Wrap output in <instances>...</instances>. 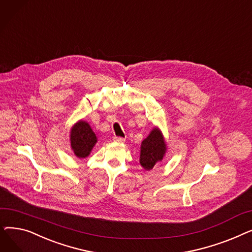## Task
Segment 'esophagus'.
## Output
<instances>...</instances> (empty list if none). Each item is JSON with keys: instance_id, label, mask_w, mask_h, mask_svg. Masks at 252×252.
<instances>
[{"instance_id": "34e87169", "label": "esophagus", "mask_w": 252, "mask_h": 252, "mask_svg": "<svg viewBox=\"0 0 252 252\" xmlns=\"http://www.w3.org/2000/svg\"><path fill=\"white\" fill-rule=\"evenodd\" d=\"M113 141L115 142H118V143H124L126 141L125 138H122V137H114L113 138Z\"/></svg>"}]
</instances>
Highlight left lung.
<instances>
[{
	"instance_id": "8db88e82",
	"label": "left lung",
	"mask_w": 252,
	"mask_h": 252,
	"mask_svg": "<svg viewBox=\"0 0 252 252\" xmlns=\"http://www.w3.org/2000/svg\"><path fill=\"white\" fill-rule=\"evenodd\" d=\"M165 152L166 144L162 133L158 127H154L141 144L140 163L144 169L150 170L157 162L163 159Z\"/></svg>"
}]
</instances>
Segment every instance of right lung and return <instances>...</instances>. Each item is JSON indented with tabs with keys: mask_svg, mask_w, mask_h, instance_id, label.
<instances>
[{
	"mask_svg": "<svg viewBox=\"0 0 252 252\" xmlns=\"http://www.w3.org/2000/svg\"><path fill=\"white\" fill-rule=\"evenodd\" d=\"M96 143L97 137L87 122L79 121L71 127L70 145L76 157H88Z\"/></svg>",
	"mask_w": 252,
	"mask_h": 252,
	"instance_id": "right-lung-1",
	"label": "right lung"
}]
</instances>
